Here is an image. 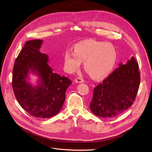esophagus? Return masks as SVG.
Returning a JSON list of instances; mask_svg holds the SVG:
<instances>
[{
	"mask_svg": "<svg viewBox=\"0 0 152 152\" xmlns=\"http://www.w3.org/2000/svg\"><path fill=\"white\" fill-rule=\"evenodd\" d=\"M75 82L76 83H83L84 82V80L82 79V78H80V77H77L76 79H75Z\"/></svg>",
	"mask_w": 152,
	"mask_h": 152,
	"instance_id": "obj_1",
	"label": "esophagus"
}]
</instances>
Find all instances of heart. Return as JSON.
Listing matches in <instances>:
<instances>
[{
	"label": "heart",
	"mask_w": 152,
	"mask_h": 152,
	"mask_svg": "<svg viewBox=\"0 0 152 152\" xmlns=\"http://www.w3.org/2000/svg\"><path fill=\"white\" fill-rule=\"evenodd\" d=\"M117 61V52L110 43L87 39L74 46V52L66 51L64 66L70 73L77 70L83 62V67L91 77L101 79L112 72Z\"/></svg>",
	"instance_id": "obj_1"
}]
</instances>
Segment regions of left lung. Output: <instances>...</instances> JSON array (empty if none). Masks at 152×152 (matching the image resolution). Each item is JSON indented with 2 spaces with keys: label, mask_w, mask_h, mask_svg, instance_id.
<instances>
[{
  "label": "left lung",
  "mask_w": 152,
  "mask_h": 152,
  "mask_svg": "<svg viewBox=\"0 0 152 152\" xmlns=\"http://www.w3.org/2000/svg\"><path fill=\"white\" fill-rule=\"evenodd\" d=\"M118 66L94 89L90 107L97 116H118L131 107L135 100L140 83L138 64L132 56L126 64L120 62Z\"/></svg>",
  "instance_id": "left-lung-1"
}]
</instances>
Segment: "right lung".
<instances>
[{
	"instance_id": "obj_1",
	"label": "right lung",
	"mask_w": 152,
	"mask_h": 152,
	"mask_svg": "<svg viewBox=\"0 0 152 152\" xmlns=\"http://www.w3.org/2000/svg\"><path fill=\"white\" fill-rule=\"evenodd\" d=\"M42 42L33 39L25 43L15 61L12 85L23 110L35 117L47 118L61 110L72 80L53 73L48 64V55L40 52ZM30 73L38 77L36 85L29 81Z\"/></svg>"
}]
</instances>
